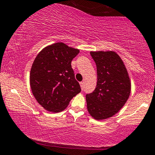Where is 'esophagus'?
<instances>
[{"mask_svg": "<svg viewBox=\"0 0 155 155\" xmlns=\"http://www.w3.org/2000/svg\"><path fill=\"white\" fill-rule=\"evenodd\" d=\"M80 86H81V90H84V82L83 81H81V82H80Z\"/></svg>", "mask_w": 155, "mask_h": 155, "instance_id": "1", "label": "esophagus"}]
</instances>
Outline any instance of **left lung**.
<instances>
[{"label": "left lung", "mask_w": 155, "mask_h": 155, "mask_svg": "<svg viewBox=\"0 0 155 155\" xmlns=\"http://www.w3.org/2000/svg\"><path fill=\"white\" fill-rule=\"evenodd\" d=\"M97 67V81L93 92L86 95L87 106L95 120L108 118L117 113L128 99L130 81L127 69L114 51H91Z\"/></svg>", "instance_id": "1"}]
</instances>
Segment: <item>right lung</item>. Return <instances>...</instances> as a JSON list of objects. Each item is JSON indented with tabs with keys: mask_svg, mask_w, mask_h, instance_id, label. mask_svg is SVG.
<instances>
[{
	"mask_svg": "<svg viewBox=\"0 0 155 155\" xmlns=\"http://www.w3.org/2000/svg\"><path fill=\"white\" fill-rule=\"evenodd\" d=\"M79 49L57 43L42 49L33 62L30 83L33 95L47 111L60 112L81 92L71 61Z\"/></svg>",
	"mask_w": 155,
	"mask_h": 155,
	"instance_id": "right-lung-1",
	"label": "right lung"
}]
</instances>
